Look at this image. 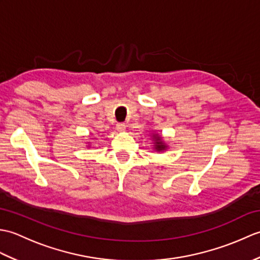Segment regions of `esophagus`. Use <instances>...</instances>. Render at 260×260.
<instances>
[{
    "instance_id": "obj_1",
    "label": "esophagus",
    "mask_w": 260,
    "mask_h": 260,
    "mask_svg": "<svg viewBox=\"0 0 260 260\" xmlns=\"http://www.w3.org/2000/svg\"><path fill=\"white\" fill-rule=\"evenodd\" d=\"M116 127H117V131H119V132H124L126 129V125L124 123H118L117 125H116Z\"/></svg>"
}]
</instances>
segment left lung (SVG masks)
<instances>
[{"label":"left lung","instance_id":"8db88e82","mask_svg":"<svg viewBox=\"0 0 260 260\" xmlns=\"http://www.w3.org/2000/svg\"><path fill=\"white\" fill-rule=\"evenodd\" d=\"M164 148H165V145H164L163 143H162L161 139H159V137H157V136H156V142H155V150H156V151H162V150H164Z\"/></svg>","mask_w":260,"mask_h":260}]
</instances>
